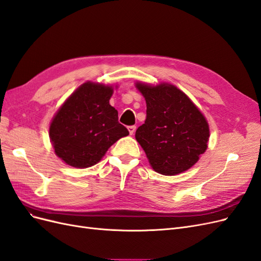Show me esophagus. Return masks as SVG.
Returning a JSON list of instances; mask_svg holds the SVG:
<instances>
[{"label":"esophagus","instance_id":"34e87169","mask_svg":"<svg viewBox=\"0 0 261 261\" xmlns=\"http://www.w3.org/2000/svg\"><path fill=\"white\" fill-rule=\"evenodd\" d=\"M127 129H128L129 134H130V135H133V134L135 133V130H136V126H135V125H130V126H128V127H127Z\"/></svg>","mask_w":261,"mask_h":261}]
</instances>
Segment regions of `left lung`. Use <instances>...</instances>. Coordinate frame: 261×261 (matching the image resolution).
<instances>
[{
  "instance_id": "8db88e82",
  "label": "left lung",
  "mask_w": 261,
  "mask_h": 261,
  "mask_svg": "<svg viewBox=\"0 0 261 261\" xmlns=\"http://www.w3.org/2000/svg\"><path fill=\"white\" fill-rule=\"evenodd\" d=\"M147 118L136 130L139 145L156 173L174 176L192 167L207 149L208 123L184 92L170 84L137 83Z\"/></svg>"
}]
</instances>
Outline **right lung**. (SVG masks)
Returning a JSON list of instances; mask_svg holds the SVG:
<instances>
[{
  "label": "right lung",
  "instance_id": "obj_1",
  "mask_svg": "<svg viewBox=\"0 0 261 261\" xmlns=\"http://www.w3.org/2000/svg\"><path fill=\"white\" fill-rule=\"evenodd\" d=\"M111 86L86 82L60 107L50 123L55 153L70 166L91 167L115 141L129 134L109 103Z\"/></svg>",
  "mask_w": 261,
  "mask_h": 261
}]
</instances>
